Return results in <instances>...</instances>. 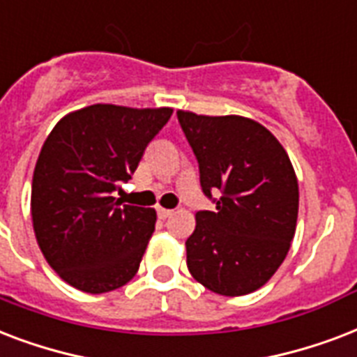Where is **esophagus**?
<instances>
[{"label":"esophagus","mask_w":357,"mask_h":357,"mask_svg":"<svg viewBox=\"0 0 357 357\" xmlns=\"http://www.w3.org/2000/svg\"><path fill=\"white\" fill-rule=\"evenodd\" d=\"M158 216L162 218V220H167V218L171 216V214H173V210H169V208H164V206H158Z\"/></svg>","instance_id":"34e87169"}]
</instances>
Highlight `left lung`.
<instances>
[{"instance_id": "1", "label": "left lung", "mask_w": 357, "mask_h": 357, "mask_svg": "<svg viewBox=\"0 0 357 357\" xmlns=\"http://www.w3.org/2000/svg\"><path fill=\"white\" fill-rule=\"evenodd\" d=\"M176 115L199 162L201 188L216 203L214 212L195 214L188 270L216 294H250L278 272L296 233L300 193L291 158L253 119Z\"/></svg>"}]
</instances>
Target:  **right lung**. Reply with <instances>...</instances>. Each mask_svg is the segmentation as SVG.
Instances as JSON below:
<instances>
[{
    "label": "right lung",
    "instance_id": "1",
    "mask_svg": "<svg viewBox=\"0 0 357 357\" xmlns=\"http://www.w3.org/2000/svg\"><path fill=\"white\" fill-rule=\"evenodd\" d=\"M171 113L93 104L65 115L44 141L33 171V231L44 259L74 289L115 291L139 270L156 210L121 204L113 193Z\"/></svg>",
    "mask_w": 357,
    "mask_h": 357
}]
</instances>
